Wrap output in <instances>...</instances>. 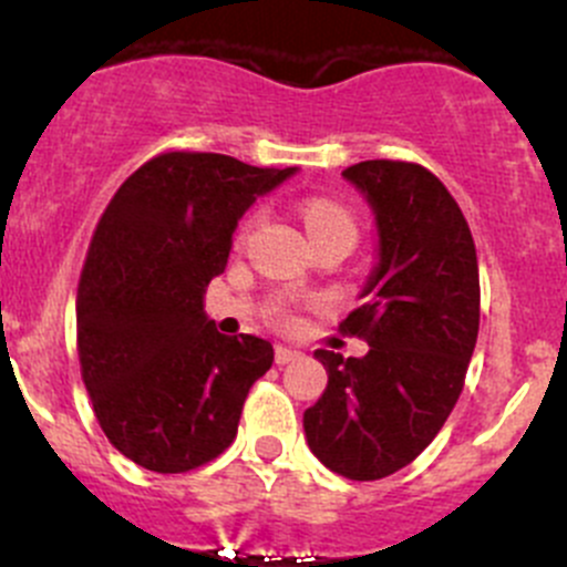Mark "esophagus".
Wrapping results in <instances>:
<instances>
[{
    "instance_id": "esophagus-1",
    "label": "esophagus",
    "mask_w": 567,
    "mask_h": 567,
    "mask_svg": "<svg viewBox=\"0 0 567 567\" xmlns=\"http://www.w3.org/2000/svg\"><path fill=\"white\" fill-rule=\"evenodd\" d=\"M296 359H301V351H296V348H288V346H277V348H274V362H277L279 368H285V364L296 362Z\"/></svg>"
}]
</instances>
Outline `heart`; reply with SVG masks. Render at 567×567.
I'll use <instances>...</instances> for the list:
<instances>
[{"label":"heart","instance_id":"heart-1","mask_svg":"<svg viewBox=\"0 0 567 567\" xmlns=\"http://www.w3.org/2000/svg\"><path fill=\"white\" fill-rule=\"evenodd\" d=\"M301 214H305V225L307 230H310V236H320V233H331V230L357 233L353 216L348 214V208H342L340 203H334V199H326V197L307 199Z\"/></svg>","mask_w":567,"mask_h":567}]
</instances>
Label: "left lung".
<instances>
[{
  "label": "left lung",
  "instance_id": "left-lung-1",
  "mask_svg": "<svg viewBox=\"0 0 567 567\" xmlns=\"http://www.w3.org/2000/svg\"><path fill=\"white\" fill-rule=\"evenodd\" d=\"M342 177L379 230L364 305L340 323L370 351H316L329 384L305 411V433L326 468L381 480L409 466L458 403L480 329L477 251L453 194L420 164L375 158Z\"/></svg>",
  "mask_w": 567,
  "mask_h": 567
}]
</instances>
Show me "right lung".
I'll list each match as a JSON object with an SVG mask.
<instances>
[{
  "label": "right lung",
  "instance_id": "1",
  "mask_svg": "<svg viewBox=\"0 0 567 567\" xmlns=\"http://www.w3.org/2000/svg\"><path fill=\"white\" fill-rule=\"evenodd\" d=\"M293 173L173 151L106 205L79 279L76 342L101 431L128 461L188 472L236 439L274 348L219 334L203 296L225 271L238 219Z\"/></svg>",
  "mask_w": 567,
  "mask_h": 567
}]
</instances>
